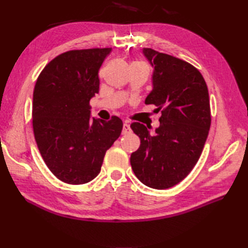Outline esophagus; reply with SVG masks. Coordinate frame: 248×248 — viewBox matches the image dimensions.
<instances>
[{
  "label": "esophagus",
  "instance_id": "esophagus-1",
  "mask_svg": "<svg viewBox=\"0 0 248 248\" xmlns=\"http://www.w3.org/2000/svg\"><path fill=\"white\" fill-rule=\"evenodd\" d=\"M131 132V128L128 124H124L123 127V134H128Z\"/></svg>",
  "mask_w": 248,
  "mask_h": 248
}]
</instances>
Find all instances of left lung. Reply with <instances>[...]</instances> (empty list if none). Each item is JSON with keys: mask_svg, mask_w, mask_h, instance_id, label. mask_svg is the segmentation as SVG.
<instances>
[{"mask_svg": "<svg viewBox=\"0 0 248 248\" xmlns=\"http://www.w3.org/2000/svg\"><path fill=\"white\" fill-rule=\"evenodd\" d=\"M155 67L154 89L145 103L161 110L155 134L140 123L131 124L140 139L130 163L145 186L165 189L176 186L196 165L211 125L208 87L202 73L189 62L144 48Z\"/></svg>", "mask_w": 248, "mask_h": 248, "instance_id": "left-lung-1", "label": "left lung"}]
</instances>
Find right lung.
Instances as JSON below:
<instances>
[{
	"label": "right lung",
	"instance_id": "right-lung-1",
	"mask_svg": "<svg viewBox=\"0 0 248 248\" xmlns=\"http://www.w3.org/2000/svg\"><path fill=\"white\" fill-rule=\"evenodd\" d=\"M112 48L71 50L57 55L37 78L33 131L41 156L53 175L68 184L98 176L105 152L117 140L123 121L91 118L89 101L99 93V70Z\"/></svg>",
	"mask_w": 248,
	"mask_h": 248
}]
</instances>
